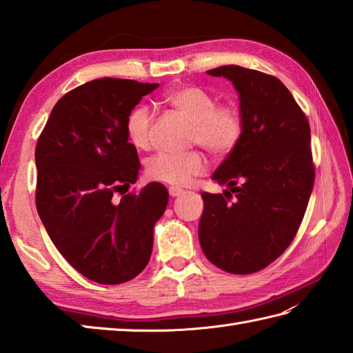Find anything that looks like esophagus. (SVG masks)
I'll use <instances>...</instances> for the list:
<instances>
[{
    "label": "esophagus",
    "mask_w": 353,
    "mask_h": 353,
    "mask_svg": "<svg viewBox=\"0 0 353 353\" xmlns=\"http://www.w3.org/2000/svg\"><path fill=\"white\" fill-rule=\"evenodd\" d=\"M168 192H170L171 197H177V196H181V194H182L183 191H182L181 188H174V186H170Z\"/></svg>",
    "instance_id": "34e87169"
}]
</instances>
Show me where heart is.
Returning <instances> with one entry per match:
<instances>
[{"mask_svg": "<svg viewBox=\"0 0 353 353\" xmlns=\"http://www.w3.org/2000/svg\"><path fill=\"white\" fill-rule=\"evenodd\" d=\"M165 101L191 121L190 144L205 147L215 157H226L238 147L244 133L243 110L235 103H216V97L197 85L170 89ZM154 114L145 104L134 106L125 118V133L138 150L152 147ZM208 157L201 150L186 153H157L145 163L147 176L172 186L188 185L194 177L205 174Z\"/></svg>", "mask_w": 353, "mask_h": 353, "instance_id": "obj_1", "label": "heart"}]
</instances>
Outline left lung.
Instances as JSON below:
<instances>
[{"instance_id": "8db88e82", "label": "left lung", "mask_w": 353, "mask_h": 353, "mask_svg": "<svg viewBox=\"0 0 353 353\" xmlns=\"http://www.w3.org/2000/svg\"><path fill=\"white\" fill-rule=\"evenodd\" d=\"M208 74L234 83L244 133L212 176L229 190L201 194L200 245L224 272L256 273L287 250L303 220L316 179L310 123L274 76L238 65Z\"/></svg>"}]
</instances>
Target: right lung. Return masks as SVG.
Returning <instances> with one entry per match:
<instances>
[{
  "mask_svg": "<svg viewBox=\"0 0 353 353\" xmlns=\"http://www.w3.org/2000/svg\"><path fill=\"white\" fill-rule=\"evenodd\" d=\"M157 86L104 77L74 88L52 108L36 144L37 214L62 256L103 285L145 268L154 223L168 203L161 183L125 194L141 168L125 118Z\"/></svg>",
  "mask_w": 353,
  "mask_h": 353,
  "instance_id": "add662e5",
  "label": "right lung"
}]
</instances>
